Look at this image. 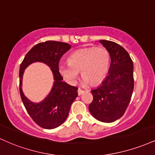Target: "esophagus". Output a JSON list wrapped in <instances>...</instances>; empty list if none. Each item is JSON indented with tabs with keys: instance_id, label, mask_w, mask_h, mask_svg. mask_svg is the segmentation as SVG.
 <instances>
[{
	"instance_id": "34e87169",
	"label": "esophagus",
	"mask_w": 155,
	"mask_h": 155,
	"mask_svg": "<svg viewBox=\"0 0 155 155\" xmlns=\"http://www.w3.org/2000/svg\"><path fill=\"white\" fill-rule=\"evenodd\" d=\"M85 90H83V89L79 88V89H78V94H79V95H81V94H83Z\"/></svg>"
}]
</instances>
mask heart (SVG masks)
Segmentation results:
<instances>
[{
    "instance_id": "1",
    "label": "heart",
    "mask_w": 155,
    "mask_h": 155,
    "mask_svg": "<svg viewBox=\"0 0 155 155\" xmlns=\"http://www.w3.org/2000/svg\"><path fill=\"white\" fill-rule=\"evenodd\" d=\"M68 62L59 65V71L67 82L75 83L81 71L85 82L96 84L107 75L110 54L105 48H85L73 53L68 58Z\"/></svg>"
}]
</instances>
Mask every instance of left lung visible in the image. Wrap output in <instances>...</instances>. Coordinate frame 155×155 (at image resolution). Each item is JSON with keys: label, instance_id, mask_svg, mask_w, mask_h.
Instances as JSON below:
<instances>
[{"label": "left lung", "instance_id": "obj_1", "mask_svg": "<svg viewBox=\"0 0 155 155\" xmlns=\"http://www.w3.org/2000/svg\"><path fill=\"white\" fill-rule=\"evenodd\" d=\"M108 50L110 66L108 75L97 88L92 90L91 114L104 123L114 122L127 109L133 93L134 65L128 52L120 45L108 40H100Z\"/></svg>", "mask_w": 155, "mask_h": 155}]
</instances>
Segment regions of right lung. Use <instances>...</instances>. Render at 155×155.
Returning <instances> with one entry per match:
<instances>
[{
	"label": "right lung",
	"instance_id": "add662e5",
	"mask_svg": "<svg viewBox=\"0 0 155 155\" xmlns=\"http://www.w3.org/2000/svg\"><path fill=\"white\" fill-rule=\"evenodd\" d=\"M71 48L66 42L46 41L37 44L27 53L19 68V92L27 113L36 124L46 129L58 127L66 120L73 102L78 96L76 87L63 81L59 72V61L63 54ZM34 62H42L49 65L53 71L54 84L51 92L43 101L34 104L23 95L21 89L24 69Z\"/></svg>",
	"mask_w": 155,
	"mask_h": 155
}]
</instances>
